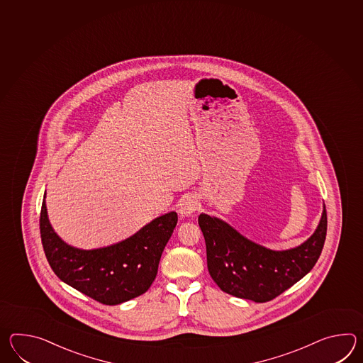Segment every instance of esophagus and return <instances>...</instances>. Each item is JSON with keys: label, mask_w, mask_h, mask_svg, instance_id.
Here are the masks:
<instances>
[{"label": "esophagus", "mask_w": 363, "mask_h": 363, "mask_svg": "<svg viewBox=\"0 0 363 363\" xmlns=\"http://www.w3.org/2000/svg\"><path fill=\"white\" fill-rule=\"evenodd\" d=\"M195 210H196V201L194 199V196H191V195L185 196L179 203V207H178L179 215L184 216V218L193 215Z\"/></svg>", "instance_id": "1"}]
</instances>
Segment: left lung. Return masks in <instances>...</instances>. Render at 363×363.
I'll list each match as a JSON object with an SVG mask.
<instances>
[{"instance_id":"1","label":"left lung","mask_w":363,"mask_h":363,"mask_svg":"<svg viewBox=\"0 0 363 363\" xmlns=\"http://www.w3.org/2000/svg\"><path fill=\"white\" fill-rule=\"evenodd\" d=\"M207 267L218 288L237 298L268 302L305 277L315 266L325 241L327 212L306 241L288 250H272L251 241L224 220L201 213Z\"/></svg>"}]
</instances>
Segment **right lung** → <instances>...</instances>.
Returning a JSON list of instances; mask_svg holds the SVG:
<instances>
[{
	"label": "right lung",
	"instance_id": "right-lung-1",
	"mask_svg": "<svg viewBox=\"0 0 363 363\" xmlns=\"http://www.w3.org/2000/svg\"><path fill=\"white\" fill-rule=\"evenodd\" d=\"M177 212L153 218L129 238L105 247H74L50 225L41 204V242L49 266L65 284L104 305H120L150 289L165 245L177 225Z\"/></svg>",
	"mask_w": 363,
	"mask_h": 363
}]
</instances>
